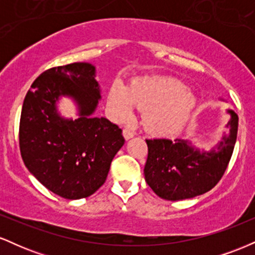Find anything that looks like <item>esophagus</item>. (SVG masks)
Listing matches in <instances>:
<instances>
[{
    "label": "esophagus",
    "instance_id": "obj_1",
    "mask_svg": "<svg viewBox=\"0 0 255 255\" xmlns=\"http://www.w3.org/2000/svg\"><path fill=\"white\" fill-rule=\"evenodd\" d=\"M124 136H125L126 140L130 139V137L134 136V131L129 129V128H125V129H124Z\"/></svg>",
    "mask_w": 255,
    "mask_h": 255
}]
</instances>
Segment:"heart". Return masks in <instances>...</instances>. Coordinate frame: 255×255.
<instances>
[{
    "mask_svg": "<svg viewBox=\"0 0 255 255\" xmlns=\"http://www.w3.org/2000/svg\"><path fill=\"white\" fill-rule=\"evenodd\" d=\"M108 103L120 119L130 116L134 105L145 109L142 124L146 129L159 135H170L186 125L197 101L177 79L158 78L133 81L128 89L119 83L114 84Z\"/></svg>",
    "mask_w": 255,
    "mask_h": 255,
    "instance_id": "b5f03b06",
    "label": "heart"
}]
</instances>
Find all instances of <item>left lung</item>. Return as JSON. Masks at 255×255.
<instances>
[{"label": "left lung", "mask_w": 255, "mask_h": 255, "mask_svg": "<svg viewBox=\"0 0 255 255\" xmlns=\"http://www.w3.org/2000/svg\"><path fill=\"white\" fill-rule=\"evenodd\" d=\"M230 134L217 148L199 151L182 139H147L144 174L151 189L165 200H183L211 191L223 177L235 147L239 118L233 110Z\"/></svg>", "instance_id": "1"}]
</instances>
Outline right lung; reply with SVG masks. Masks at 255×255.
<instances>
[{
  "label": "right lung",
  "instance_id": "right-lung-1",
  "mask_svg": "<svg viewBox=\"0 0 255 255\" xmlns=\"http://www.w3.org/2000/svg\"><path fill=\"white\" fill-rule=\"evenodd\" d=\"M61 95L77 102L79 119L58 116ZM99 98L95 67L83 62L43 72L26 93L19 126L22 160L44 187L64 199L87 198L98 191L125 144L118 125L91 116Z\"/></svg>",
  "mask_w": 255,
  "mask_h": 255
}]
</instances>
